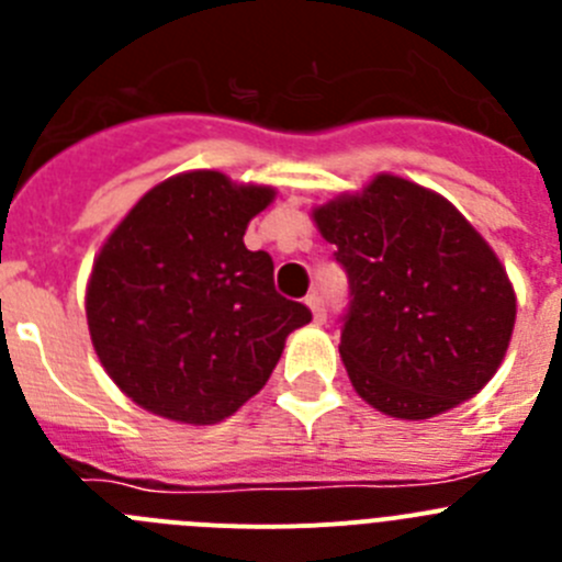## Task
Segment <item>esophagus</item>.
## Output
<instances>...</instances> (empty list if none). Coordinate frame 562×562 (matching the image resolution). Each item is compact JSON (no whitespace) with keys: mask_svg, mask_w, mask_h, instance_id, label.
Wrapping results in <instances>:
<instances>
[{"mask_svg":"<svg viewBox=\"0 0 562 562\" xmlns=\"http://www.w3.org/2000/svg\"><path fill=\"white\" fill-rule=\"evenodd\" d=\"M306 306L312 310V315H315L317 324H324L326 321V306H324V297L317 295V292H312V295H306Z\"/></svg>","mask_w":562,"mask_h":562,"instance_id":"esophagus-1","label":"esophagus"}]
</instances>
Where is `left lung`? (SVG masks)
<instances>
[{"mask_svg":"<svg viewBox=\"0 0 562 562\" xmlns=\"http://www.w3.org/2000/svg\"><path fill=\"white\" fill-rule=\"evenodd\" d=\"M315 222L349 276L340 357L362 400L430 419L493 380L515 326L498 256L439 193L380 173Z\"/></svg>","mask_w":562,"mask_h":562,"instance_id":"8db88e82","label":"left lung"}]
</instances>
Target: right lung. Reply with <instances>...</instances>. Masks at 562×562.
I'll list each match as a JSON object with an SVG mask.
<instances>
[{
	"mask_svg": "<svg viewBox=\"0 0 562 562\" xmlns=\"http://www.w3.org/2000/svg\"><path fill=\"white\" fill-rule=\"evenodd\" d=\"M276 191L220 171L171 177L98 252L87 286L92 346L117 389L151 414L213 425L265 389L310 306L278 295L272 258L245 231Z\"/></svg>",
	"mask_w": 562,
	"mask_h": 562,
	"instance_id": "1",
	"label": "right lung"
}]
</instances>
